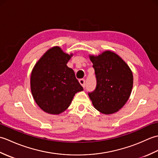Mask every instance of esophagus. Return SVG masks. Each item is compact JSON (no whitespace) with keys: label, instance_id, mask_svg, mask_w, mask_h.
<instances>
[{"label":"esophagus","instance_id":"34e87169","mask_svg":"<svg viewBox=\"0 0 158 158\" xmlns=\"http://www.w3.org/2000/svg\"><path fill=\"white\" fill-rule=\"evenodd\" d=\"M79 83H80V84H81V85L83 87V88H84L85 85V79H79Z\"/></svg>","mask_w":158,"mask_h":158}]
</instances>
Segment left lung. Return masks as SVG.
I'll use <instances>...</instances> for the list:
<instances>
[{"instance_id": "left-lung-1", "label": "left lung", "mask_w": 158, "mask_h": 158, "mask_svg": "<svg viewBox=\"0 0 158 158\" xmlns=\"http://www.w3.org/2000/svg\"><path fill=\"white\" fill-rule=\"evenodd\" d=\"M89 58L96 77V89L88 93L94 106L106 115L117 112L132 92V70L118 55L110 51L89 56Z\"/></svg>"}]
</instances>
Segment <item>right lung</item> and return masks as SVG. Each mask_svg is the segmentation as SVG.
I'll list each match as a JSON object with an SVG mask.
<instances>
[{"mask_svg": "<svg viewBox=\"0 0 158 158\" xmlns=\"http://www.w3.org/2000/svg\"><path fill=\"white\" fill-rule=\"evenodd\" d=\"M73 56L58 46L48 50L33 68L31 89L43 111L58 115L68 109L77 92L83 90L73 70L66 64Z\"/></svg>", "mask_w": 158, "mask_h": 158, "instance_id": "add662e5", "label": "right lung"}]
</instances>
